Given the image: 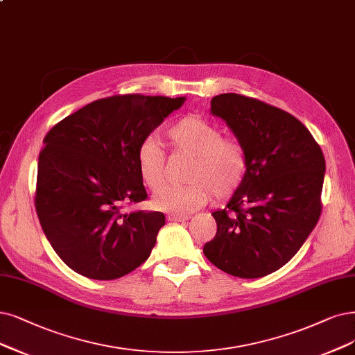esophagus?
Here are the masks:
<instances>
[{
    "label": "esophagus",
    "instance_id": "esophagus-1",
    "mask_svg": "<svg viewBox=\"0 0 355 355\" xmlns=\"http://www.w3.org/2000/svg\"><path fill=\"white\" fill-rule=\"evenodd\" d=\"M169 220H174V222H184V220H189L190 219V215H182V214H173L169 215L168 218Z\"/></svg>",
    "mask_w": 355,
    "mask_h": 355
}]
</instances>
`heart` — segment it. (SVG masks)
Segmentation results:
<instances>
[{"label": "heart", "instance_id": "1", "mask_svg": "<svg viewBox=\"0 0 355 355\" xmlns=\"http://www.w3.org/2000/svg\"><path fill=\"white\" fill-rule=\"evenodd\" d=\"M166 143L177 153L193 156L187 171L190 182L182 186H161L165 180L166 153L156 139H146L137 152L141 181L156 191L153 205L161 211L190 214L203 206L211 191L216 199L230 198L245 177L248 159L243 144L225 139L224 131L200 116L181 118L165 131Z\"/></svg>", "mask_w": 355, "mask_h": 355}]
</instances>
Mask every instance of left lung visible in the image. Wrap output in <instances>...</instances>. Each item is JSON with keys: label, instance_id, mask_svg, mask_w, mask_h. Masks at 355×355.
<instances>
[{"label": "left lung", "instance_id": "1", "mask_svg": "<svg viewBox=\"0 0 355 355\" xmlns=\"http://www.w3.org/2000/svg\"><path fill=\"white\" fill-rule=\"evenodd\" d=\"M247 152L241 186L214 212L216 235L207 260L232 277L253 279L290 261L316 227L324 156L306 125L269 103L237 94L211 101Z\"/></svg>", "mask_w": 355, "mask_h": 355}]
</instances>
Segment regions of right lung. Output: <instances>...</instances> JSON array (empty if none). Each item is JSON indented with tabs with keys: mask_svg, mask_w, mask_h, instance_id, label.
I'll list each match as a JSON object with an SVG mask.
<instances>
[{
	"mask_svg": "<svg viewBox=\"0 0 355 355\" xmlns=\"http://www.w3.org/2000/svg\"><path fill=\"white\" fill-rule=\"evenodd\" d=\"M186 98L115 95L52 127L39 153L35 206L52 248L74 272L111 281L150 256L161 212H123L148 198L137 152Z\"/></svg>",
	"mask_w": 355,
	"mask_h": 355,
	"instance_id": "add662e5",
	"label": "right lung"
}]
</instances>
